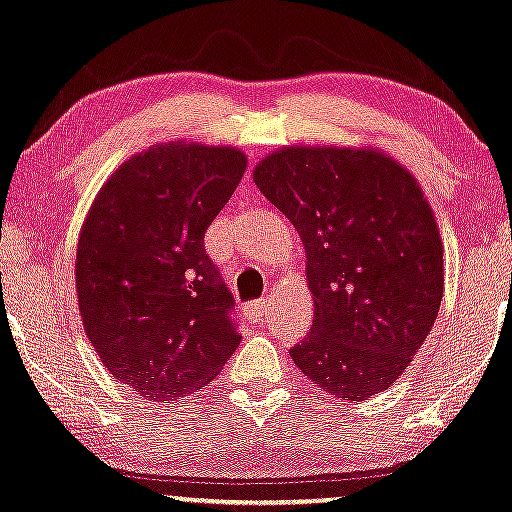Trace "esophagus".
Segmentation results:
<instances>
[{"label":"esophagus","instance_id":"obj_1","mask_svg":"<svg viewBox=\"0 0 512 512\" xmlns=\"http://www.w3.org/2000/svg\"><path fill=\"white\" fill-rule=\"evenodd\" d=\"M267 307H269V302H267V300H255V302H250V307H248L250 319L262 321V319H264V314H267Z\"/></svg>","mask_w":512,"mask_h":512}]
</instances>
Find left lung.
Masks as SVG:
<instances>
[{
    "instance_id": "obj_1",
    "label": "left lung",
    "mask_w": 512,
    "mask_h": 512,
    "mask_svg": "<svg viewBox=\"0 0 512 512\" xmlns=\"http://www.w3.org/2000/svg\"><path fill=\"white\" fill-rule=\"evenodd\" d=\"M252 181L307 252L312 333L295 366L340 399L364 401L404 373L435 326L444 245L416 177L371 146H283Z\"/></svg>"
}]
</instances>
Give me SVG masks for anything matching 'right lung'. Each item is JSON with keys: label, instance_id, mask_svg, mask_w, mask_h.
Instances as JSON below:
<instances>
[{"label": "right lung", "instance_id": "obj_1", "mask_svg": "<svg viewBox=\"0 0 512 512\" xmlns=\"http://www.w3.org/2000/svg\"><path fill=\"white\" fill-rule=\"evenodd\" d=\"M245 167L236 146L167 141L125 160L87 212L75 257L82 326L139 397L170 404L203 390L241 345L203 238Z\"/></svg>", "mask_w": 512, "mask_h": 512}]
</instances>
